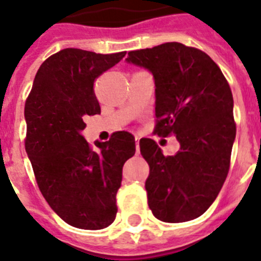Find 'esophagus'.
<instances>
[{"mask_svg": "<svg viewBox=\"0 0 261 261\" xmlns=\"http://www.w3.org/2000/svg\"><path fill=\"white\" fill-rule=\"evenodd\" d=\"M135 146H137V153L139 150V138L138 137H135Z\"/></svg>", "mask_w": 261, "mask_h": 261, "instance_id": "1", "label": "esophagus"}]
</instances>
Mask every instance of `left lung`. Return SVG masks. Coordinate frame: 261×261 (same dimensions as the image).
I'll list each match as a JSON object with an SVG mask.
<instances>
[{
    "label": "left lung",
    "mask_w": 261,
    "mask_h": 261,
    "mask_svg": "<svg viewBox=\"0 0 261 261\" xmlns=\"http://www.w3.org/2000/svg\"><path fill=\"white\" fill-rule=\"evenodd\" d=\"M127 62L154 77V134L180 142L176 154L164 155L155 141H139L150 168L149 207L163 222L198 218L218 196L230 168L236 122L229 83L206 53L177 42L130 51Z\"/></svg>",
    "instance_id": "left-lung-1"
}]
</instances>
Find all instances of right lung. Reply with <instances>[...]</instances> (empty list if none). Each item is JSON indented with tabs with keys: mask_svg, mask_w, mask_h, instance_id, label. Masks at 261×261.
Instances as JSON below:
<instances>
[{
	"mask_svg": "<svg viewBox=\"0 0 261 261\" xmlns=\"http://www.w3.org/2000/svg\"><path fill=\"white\" fill-rule=\"evenodd\" d=\"M126 51L96 54L58 51L42 63L25 101V151L38 187L70 226L100 230L115 221L122 169L135 154V139L116 131L94 149L81 131L84 119L100 114L93 83L120 62Z\"/></svg>",
	"mask_w": 261,
	"mask_h": 261,
	"instance_id": "1",
	"label": "right lung"
}]
</instances>
